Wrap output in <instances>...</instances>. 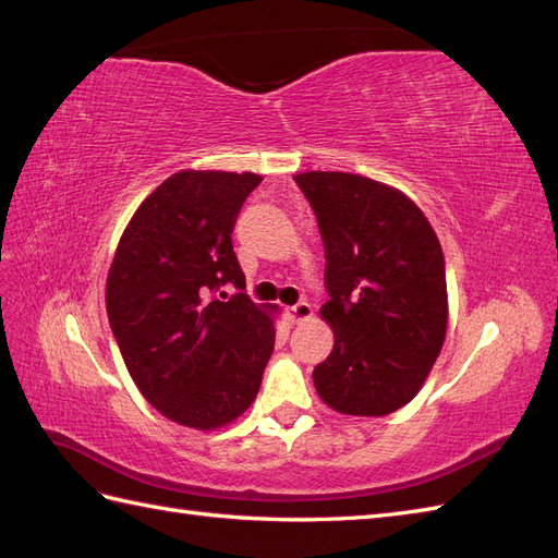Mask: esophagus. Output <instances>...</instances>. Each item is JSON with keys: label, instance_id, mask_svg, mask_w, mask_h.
<instances>
[{"label": "esophagus", "instance_id": "34e87169", "mask_svg": "<svg viewBox=\"0 0 558 558\" xmlns=\"http://www.w3.org/2000/svg\"><path fill=\"white\" fill-rule=\"evenodd\" d=\"M289 314H291V318L295 320V324H302V320H307L312 316V305H310V302H305V300H300L289 310Z\"/></svg>", "mask_w": 558, "mask_h": 558}]
</instances>
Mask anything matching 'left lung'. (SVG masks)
<instances>
[{"label":"left lung","mask_w":558,"mask_h":558,"mask_svg":"<svg viewBox=\"0 0 558 558\" xmlns=\"http://www.w3.org/2000/svg\"><path fill=\"white\" fill-rule=\"evenodd\" d=\"M314 209L326 248L332 332L314 386L342 414L384 416L424 386L447 335L442 246L414 202L347 172L293 177Z\"/></svg>","instance_id":"1"}]
</instances>
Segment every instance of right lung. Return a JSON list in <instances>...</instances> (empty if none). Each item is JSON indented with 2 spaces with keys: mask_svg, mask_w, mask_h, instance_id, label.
Instances as JSON below:
<instances>
[{
  "mask_svg": "<svg viewBox=\"0 0 558 558\" xmlns=\"http://www.w3.org/2000/svg\"><path fill=\"white\" fill-rule=\"evenodd\" d=\"M260 181L177 172L142 202L116 248L107 314L118 349L142 396L181 426L238 418L272 356V316L248 300L232 251L240 209ZM226 284L239 293L226 299Z\"/></svg>",
  "mask_w": 558,
  "mask_h": 558,
  "instance_id": "add662e5",
  "label": "right lung"
}]
</instances>
